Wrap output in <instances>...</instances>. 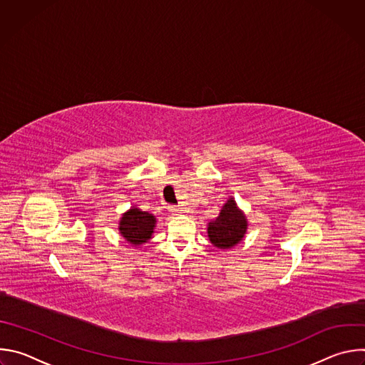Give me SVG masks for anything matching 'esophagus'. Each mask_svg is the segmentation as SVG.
<instances>
[{
	"label": "esophagus",
	"instance_id": "34e87169",
	"mask_svg": "<svg viewBox=\"0 0 365 365\" xmlns=\"http://www.w3.org/2000/svg\"><path fill=\"white\" fill-rule=\"evenodd\" d=\"M169 211H170L173 215H179V214H182V210H179V207H176V206H170V207H169Z\"/></svg>",
	"mask_w": 365,
	"mask_h": 365
}]
</instances>
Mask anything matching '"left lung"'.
I'll return each mask as SVG.
<instances>
[{"mask_svg":"<svg viewBox=\"0 0 365 365\" xmlns=\"http://www.w3.org/2000/svg\"><path fill=\"white\" fill-rule=\"evenodd\" d=\"M247 218L234 200L230 197L222 206L220 217L207 224V237L218 248H232L242 241L247 232Z\"/></svg>","mask_w":365,"mask_h":365,"instance_id":"obj_1","label":"left lung"}]
</instances>
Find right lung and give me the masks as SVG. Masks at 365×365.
<instances>
[{"mask_svg": "<svg viewBox=\"0 0 365 365\" xmlns=\"http://www.w3.org/2000/svg\"><path fill=\"white\" fill-rule=\"evenodd\" d=\"M155 218L154 215L138 210L133 206L125 214H123L120 220V234L133 245H140L147 242L154 232Z\"/></svg>", "mask_w": 365, "mask_h": 365, "instance_id": "obj_1", "label": "right lung"}]
</instances>
